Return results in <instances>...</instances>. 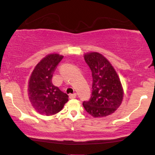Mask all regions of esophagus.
Segmentation results:
<instances>
[{"label": "esophagus", "instance_id": "34e87169", "mask_svg": "<svg viewBox=\"0 0 155 155\" xmlns=\"http://www.w3.org/2000/svg\"><path fill=\"white\" fill-rule=\"evenodd\" d=\"M69 97H70V99H74V98L76 97V93L71 94H70V96H69Z\"/></svg>", "mask_w": 155, "mask_h": 155}]
</instances>
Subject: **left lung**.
Masks as SVG:
<instances>
[{"label":"left lung","mask_w":155,"mask_h":155,"mask_svg":"<svg viewBox=\"0 0 155 155\" xmlns=\"http://www.w3.org/2000/svg\"><path fill=\"white\" fill-rule=\"evenodd\" d=\"M91 70L92 91L89 101H83L86 112L95 118L113 113L121 105L123 89L115 69L101 54L91 52L84 56Z\"/></svg>","instance_id":"left-lung-1"}]
</instances>
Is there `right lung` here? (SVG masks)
<instances>
[{
  "mask_svg": "<svg viewBox=\"0 0 155 155\" xmlns=\"http://www.w3.org/2000/svg\"><path fill=\"white\" fill-rule=\"evenodd\" d=\"M64 56L50 54L42 59L32 72L28 83L31 104L40 114L52 115L63 109L68 95L53 85L52 75Z\"/></svg>",
  "mask_w": 155,
  "mask_h": 155,
  "instance_id": "add662e5",
  "label": "right lung"
}]
</instances>
